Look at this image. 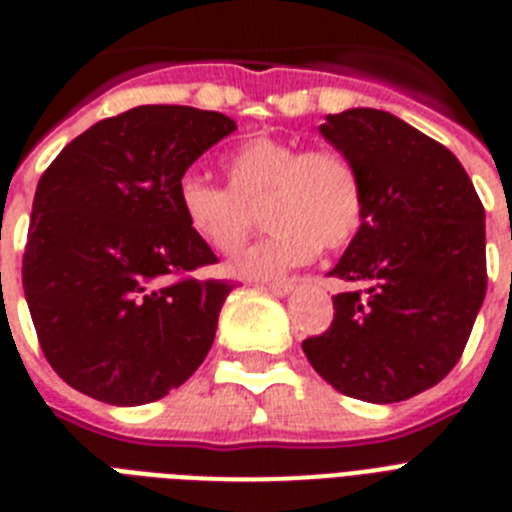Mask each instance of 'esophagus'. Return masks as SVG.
<instances>
[{"mask_svg":"<svg viewBox=\"0 0 512 512\" xmlns=\"http://www.w3.org/2000/svg\"><path fill=\"white\" fill-rule=\"evenodd\" d=\"M264 289H269L271 295H277V297H284L292 292V282H269V284H261Z\"/></svg>","mask_w":512,"mask_h":512,"instance_id":"1","label":"esophagus"}]
</instances>
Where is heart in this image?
<instances>
[{
	"label": "heart",
	"mask_w": 512,
	"mask_h": 512,
	"mask_svg": "<svg viewBox=\"0 0 512 512\" xmlns=\"http://www.w3.org/2000/svg\"><path fill=\"white\" fill-rule=\"evenodd\" d=\"M228 187L187 174L176 184V205L189 233L215 253H233L264 212V241L228 264L243 279H279L315 259L320 246L343 251L366 220V184L359 166L338 148H307L287 140H243L223 158Z\"/></svg>",
	"instance_id": "obj_1"
}]
</instances>
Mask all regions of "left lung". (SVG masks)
I'll list each match as a JSON object with an SVG mask.
<instances>
[{
  "instance_id": "8db88e82",
  "label": "left lung",
  "mask_w": 512,
  "mask_h": 512,
  "mask_svg": "<svg viewBox=\"0 0 512 512\" xmlns=\"http://www.w3.org/2000/svg\"><path fill=\"white\" fill-rule=\"evenodd\" d=\"M320 133L359 166L366 220L328 271L359 289L302 351L341 395L408 400L464 354L487 292L485 207L459 158L390 112L328 115Z\"/></svg>"
}]
</instances>
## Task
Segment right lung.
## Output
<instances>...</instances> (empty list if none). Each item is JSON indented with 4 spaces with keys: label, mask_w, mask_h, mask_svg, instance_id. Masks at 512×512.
<instances>
[{
    "label": "right lung",
    "mask_w": 512,
    "mask_h": 512,
    "mask_svg": "<svg viewBox=\"0 0 512 512\" xmlns=\"http://www.w3.org/2000/svg\"><path fill=\"white\" fill-rule=\"evenodd\" d=\"M235 122L184 104L99 120L40 176L22 287L53 372L110 405H146L187 382L235 284L176 205V184Z\"/></svg>",
    "instance_id": "add662e5"
}]
</instances>
